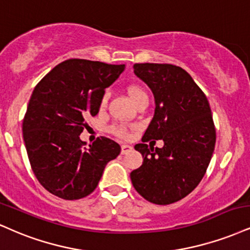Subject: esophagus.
Returning a JSON list of instances; mask_svg holds the SVG:
<instances>
[{"label": "esophagus", "mask_w": 250, "mask_h": 250, "mask_svg": "<svg viewBox=\"0 0 250 250\" xmlns=\"http://www.w3.org/2000/svg\"><path fill=\"white\" fill-rule=\"evenodd\" d=\"M131 150H133V146H128V144H122L121 146V154L122 155L127 154V152L131 151Z\"/></svg>", "instance_id": "obj_1"}]
</instances>
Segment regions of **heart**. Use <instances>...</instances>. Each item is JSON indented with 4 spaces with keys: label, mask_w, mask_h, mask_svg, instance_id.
Here are the masks:
<instances>
[{
    "label": "heart",
    "mask_w": 250,
    "mask_h": 250,
    "mask_svg": "<svg viewBox=\"0 0 250 250\" xmlns=\"http://www.w3.org/2000/svg\"><path fill=\"white\" fill-rule=\"evenodd\" d=\"M127 92H128L129 96H130L131 100H133V102L136 101L137 99H140V98H142V96L146 95V93L144 92L143 89L141 88V87H138V86H129ZM106 100H107V95H104V99H102V104H106ZM113 131L117 135V136H120V137L127 136V131H125V129L122 128V127L114 128Z\"/></svg>",
    "instance_id": "b5f03b06"
}]
</instances>
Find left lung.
<instances>
[{
	"mask_svg": "<svg viewBox=\"0 0 250 250\" xmlns=\"http://www.w3.org/2000/svg\"><path fill=\"white\" fill-rule=\"evenodd\" d=\"M134 73L151 89L155 114L135 149L143 164L131 171L135 190L157 205L176 203L203 179L215 146V128L206 95L192 77L171 64H135ZM162 139L163 148H147Z\"/></svg>",
	"mask_w": 250,
	"mask_h": 250,
	"instance_id": "obj_1",
	"label": "left lung"
}]
</instances>
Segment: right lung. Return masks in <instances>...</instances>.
I'll return each mask as SVG.
<instances>
[{
  "instance_id": "add662e5",
  "label": "right lung",
  "mask_w": 250,
  "mask_h": 250,
  "mask_svg": "<svg viewBox=\"0 0 250 250\" xmlns=\"http://www.w3.org/2000/svg\"><path fill=\"white\" fill-rule=\"evenodd\" d=\"M86 59H68L38 83L23 120V138L32 171L50 193L66 200L91 194L121 146L107 137L83 148L86 119L100 109L104 89L125 71Z\"/></svg>"
}]
</instances>
